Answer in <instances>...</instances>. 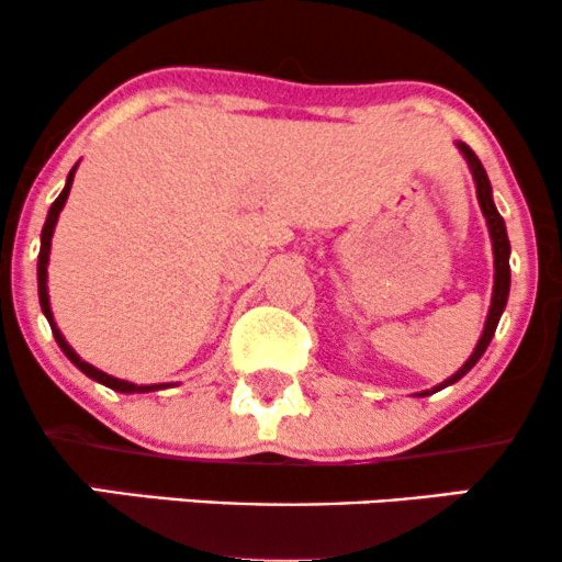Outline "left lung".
Listing matches in <instances>:
<instances>
[{"label":"left lung","instance_id":"1","mask_svg":"<svg viewBox=\"0 0 562 562\" xmlns=\"http://www.w3.org/2000/svg\"><path fill=\"white\" fill-rule=\"evenodd\" d=\"M457 150L462 153V158L468 160V169L473 173V182H475V195H479V205H481V214L486 218V227H488V237H492V254H494V288H492V306H488V314H486V322H483V333L479 338V344H475L473 353L468 357V362L460 367V370L454 372V375H449L443 383L434 385L430 391H423L417 393V396H430V393L447 389V385H454L457 380H462L468 375L470 370H473L475 364H479V359L483 357V351H486L488 344H492L494 338V330L496 325H499V317L502 312H505L507 306V295H509V240H507V227H505V218L499 216V211H496L494 205V198H492V182H488L486 177V169H483V164L475 156L473 150L465 145V142H457Z\"/></svg>","mask_w":562,"mask_h":562}]
</instances>
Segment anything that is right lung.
I'll list each match as a JSON object with an SVG mask.
<instances>
[{"label":"right lung","mask_w":562,"mask_h":562,"mask_svg":"<svg viewBox=\"0 0 562 562\" xmlns=\"http://www.w3.org/2000/svg\"><path fill=\"white\" fill-rule=\"evenodd\" d=\"M76 169H79V164H76L74 169H70L68 179H66V187H63V192H60V195H57L55 203L49 205L47 222H44V229H42V248H38V263H36V280H38V303H42V312H44V317H47L49 327H53V335H55L57 346H60V351L66 353V357L70 359V362H74L76 367H79V370H81L83 375H87V378H92V380H97V383L108 385V389H113V391H119V393H150V391H160V389H166V385H169V383L137 385V383H128V380H121V378H113V375H108V372L97 370L94 364L83 362V359L79 357V353H76L74 348H70V344H68V340H66V335L60 333V327H57V322H55V317H53V306H49V288H47L49 248H53V235H55V227H57V216H60L63 205H66V200H68V192H70V184H74V173H76Z\"/></svg>","instance_id":"1"}]
</instances>
